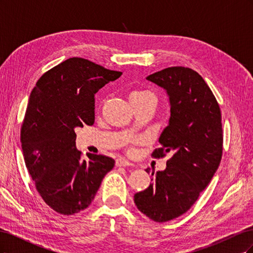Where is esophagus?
<instances>
[{
  "label": "esophagus",
  "instance_id": "obj_1",
  "mask_svg": "<svg viewBox=\"0 0 253 253\" xmlns=\"http://www.w3.org/2000/svg\"><path fill=\"white\" fill-rule=\"evenodd\" d=\"M134 165L132 163H129L128 160L125 158H119L116 160V167H133Z\"/></svg>",
  "mask_w": 253,
  "mask_h": 253
}]
</instances>
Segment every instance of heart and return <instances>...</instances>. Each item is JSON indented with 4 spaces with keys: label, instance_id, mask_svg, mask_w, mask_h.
<instances>
[{
    "label": "heart",
    "instance_id": "heart-1",
    "mask_svg": "<svg viewBox=\"0 0 253 253\" xmlns=\"http://www.w3.org/2000/svg\"><path fill=\"white\" fill-rule=\"evenodd\" d=\"M148 97H154L153 96L150 91H147V90H137V91H134V93L131 94V96H129V100L133 101V100H142V99H145ZM140 141L139 138H132L131 140H129V143L132 144H136L138 143Z\"/></svg>",
    "mask_w": 253,
    "mask_h": 253
}]
</instances>
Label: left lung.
I'll use <instances>...</instances> for the list:
<instances>
[{"instance_id": "obj_1", "label": "left lung", "mask_w": 253, "mask_h": 253, "mask_svg": "<svg viewBox=\"0 0 253 253\" xmlns=\"http://www.w3.org/2000/svg\"><path fill=\"white\" fill-rule=\"evenodd\" d=\"M147 80L167 91L171 113L158 139L162 148L152 156L172 157L150 186L134 195V203L149 218L164 223L187 212L216 172L223 153L221 115L210 87L189 67H168Z\"/></svg>"}]
</instances>
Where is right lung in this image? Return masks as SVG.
I'll return each mask as SVG.
<instances>
[{
  "mask_svg": "<svg viewBox=\"0 0 253 253\" xmlns=\"http://www.w3.org/2000/svg\"><path fill=\"white\" fill-rule=\"evenodd\" d=\"M121 72L82 58H70L45 73L29 96L21 129L27 170L51 209L73 215L95 198L115 160L76 148L75 129L95 121V94Z\"/></svg>",
  "mask_w": 253,
  "mask_h": 253,
  "instance_id": "obj_1",
  "label": "right lung"
}]
</instances>
